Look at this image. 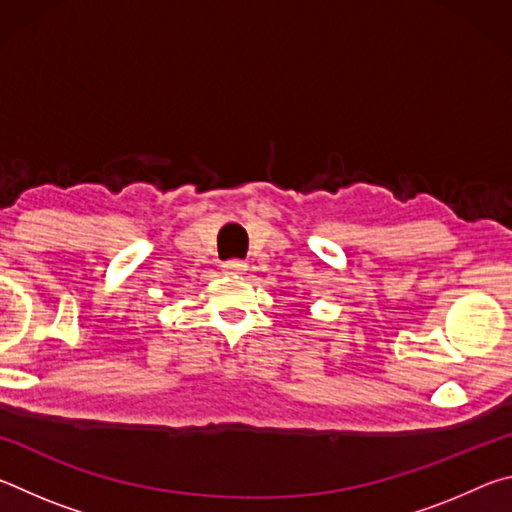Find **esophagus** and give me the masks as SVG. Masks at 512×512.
Returning a JSON list of instances; mask_svg holds the SVG:
<instances>
[{
	"label": "esophagus",
	"instance_id": "34e87169",
	"mask_svg": "<svg viewBox=\"0 0 512 512\" xmlns=\"http://www.w3.org/2000/svg\"><path fill=\"white\" fill-rule=\"evenodd\" d=\"M248 268L246 262H241V259H228V262H223V271L235 275V273H244Z\"/></svg>",
	"mask_w": 512,
	"mask_h": 512
}]
</instances>
